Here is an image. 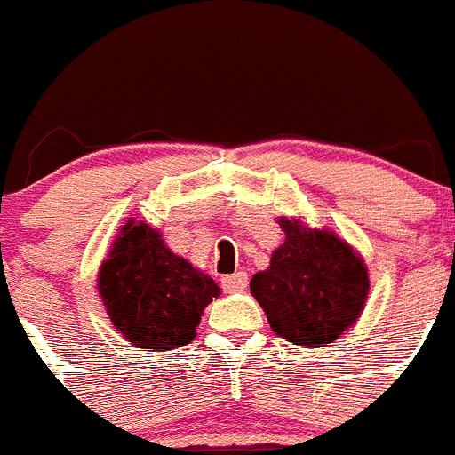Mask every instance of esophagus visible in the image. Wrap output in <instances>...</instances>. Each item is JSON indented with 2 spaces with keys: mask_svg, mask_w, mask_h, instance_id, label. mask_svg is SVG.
Segmentation results:
<instances>
[{
  "mask_svg": "<svg viewBox=\"0 0 455 455\" xmlns=\"http://www.w3.org/2000/svg\"><path fill=\"white\" fill-rule=\"evenodd\" d=\"M220 284H223V289L228 293L241 291V289L248 287V275L243 271H236L232 273V275H225L223 280H220Z\"/></svg>",
  "mask_w": 455,
  "mask_h": 455,
  "instance_id": "obj_1",
  "label": "esophagus"
}]
</instances>
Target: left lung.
Listing matches in <instances>:
<instances>
[{
  "label": "left lung",
  "mask_w": 455,
  "mask_h": 455,
  "mask_svg": "<svg viewBox=\"0 0 455 455\" xmlns=\"http://www.w3.org/2000/svg\"><path fill=\"white\" fill-rule=\"evenodd\" d=\"M277 223L284 243L273 251L268 268L252 275V296L277 337L305 348L332 344L363 315L367 264L328 228L316 230L287 216Z\"/></svg>",
  "instance_id": "1"
}]
</instances>
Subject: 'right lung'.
<instances>
[{"label":"right lung","instance_id":"add662e5","mask_svg":"<svg viewBox=\"0 0 455 455\" xmlns=\"http://www.w3.org/2000/svg\"><path fill=\"white\" fill-rule=\"evenodd\" d=\"M98 291L116 331L136 348L171 351L196 337L204 307L220 287L175 255L162 232L130 219L100 264Z\"/></svg>","mask_w":455,"mask_h":455}]
</instances>
